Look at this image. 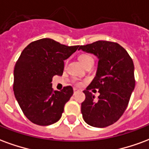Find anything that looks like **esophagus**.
Here are the masks:
<instances>
[{
  "mask_svg": "<svg viewBox=\"0 0 149 149\" xmlns=\"http://www.w3.org/2000/svg\"><path fill=\"white\" fill-rule=\"evenodd\" d=\"M77 92H78L77 89H76V88H74V89H73V93H74V94L77 93Z\"/></svg>",
  "mask_w": 149,
  "mask_h": 149,
  "instance_id": "esophagus-1",
  "label": "esophagus"
}]
</instances>
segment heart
Here are the masks:
<instances>
[{
	"label": "heart",
	"mask_w": 149,
	"mask_h": 149,
	"mask_svg": "<svg viewBox=\"0 0 149 149\" xmlns=\"http://www.w3.org/2000/svg\"><path fill=\"white\" fill-rule=\"evenodd\" d=\"M79 60H80V61L81 62V64L84 65V67H85L86 65H89V64H93V65L94 59L90 54L83 53V54H81V55L79 56ZM67 62L68 61L65 62V64H67ZM75 84H76L77 86H81V84H82V82L80 81H75Z\"/></svg>",
	"instance_id": "heart-1"
}]
</instances>
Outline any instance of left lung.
Listing matches in <instances>:
<instances>
[{
  "mask_svg": "<svg viewBox=\"0 0 149 149\" xmlns=\"http://www.w3.org/2000/svg\"><path fill=\"white\" fill-rule=\"evenodd\" d=\"M79 49L93 53L99 59L97 75L83 91V119L93 127L109 126L120 118L128 107L136 83L133 61L121 45L112 41L98 40L81 45ZM95 88L100 93L97 99L89 92Z\"/></svg>",
  "mask_w": 149,
  "mask_h": 149,
  "instance_id": "1",
  "label": "left lung"
}]
</instances>
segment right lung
<instances>
[{
	"instance_id": "obj_1",
	"label": "right lung",
	"mask_w": 149,
	"mask_h": 149,
	"mask_svg": "<svg viewBox=\"0 0 149 149\" xmlns=\"http://www.w3.org/2000/svg\"><path fill=\"white\" fill-rule=\"evenodd\" d=\"M78 48L43 38L31 42L21 52L14 67L13 91L23 113L33 124L50 125L61 117L73 89L68 85L54 91L51 82L54 76L63 74L64 61Z\"/></svg>"
}]
</instances>
